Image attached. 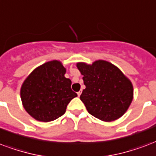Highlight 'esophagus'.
<instances>
[{
  "label": "esophagus",
  "mask_w": 156,
  "mask_h": 156,
  "mask_svg": "<svg viewBox=\"0 0 156 156\" xmlns=\"http://www.w3.org/2000/svg\"><path fill=\"white\" fill-rule=\"evenodd\" d=\"M80 94H81V91H79V92H77V95L79 96H80Z\"/></svg>",
  "instance_id": "1"
}]
</instances>
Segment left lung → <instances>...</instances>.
<instances>
[{"label":"left lung","mask_w":156,"mask_h":156,"mask_svg":"<svg viewBox=\"0 0 156 156\" xmlns=\"http://www.w3.org/2000/svg\"><path fill=\"white\" fill-rule=\"evenodd\" d=\"M76 66L85 85L80 99L88 112L105 122L121 118L133 99L130 80L107 61H95L91 65L78 62Z\"/></svg>","instance_id":"left-lung-1"}]
</instances>
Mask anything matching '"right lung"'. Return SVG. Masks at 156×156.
<instances>
[{
    "mask_svg": "<svg viewBox=\"0 0 156 156\" xmlns=\"http://www.w3.org/2000/svg\"><path fill=\"white\" fill-rule=\"evenodd\" d=\"M65 74L66 68L57 60L44 63L29 74L21 86L20 98L31 117L47 122L65 113L67 105L77 96Z\"/></svg>",
    "mask_w": 156,
    "mask_h": 156,
    "instance_id": "1",
    "label": "right lung"
}]
</instances>
